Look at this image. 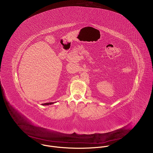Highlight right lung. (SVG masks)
<instances>
[{"label":"right lung","instance_id":"obj_1","mask_svg":"<svg viewBox=\"0 0 153 153\" xmlns=\"http://www.w3.org/2000/svg\"><path fill=\"white\" fill-rule=\"evenodd\" d=\"M54 103H55V102H48V103H45V104H42V105H52V104H54Z\"/></svg>","mask_w":153,"mask_h":153}]
</instances>
